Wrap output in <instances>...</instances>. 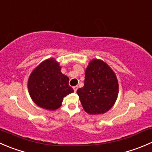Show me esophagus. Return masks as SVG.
<instances>
[{"label":"esophagus","mask_w":152,"mask_h":152,"mask_svg":"<svg viewBox=\"0 0 152 152\" xmlns=\"http://www.w3.org/2000/svg\"><path fill=\"white\" fill-rule=\"evenodd\" d=\"M73 88V90H74V92H76V91H77V89H78V86H74Z\"/></svg>","instance_id":"1"}]
</instances>
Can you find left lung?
I'll list each match as a JSON object with an SVG mask.
<instances>
[{
    "label": "left lung",
    "instance_id": "obj_1",
    "mask_svg": "<svg viewBox=\"0 0 152 152\" xmlns=\"http://www.w3.org/2000/svg\"><path fill=\"white\" fill-rule=\"evenodd\" d=\"M84 87L77 94L85 111L89 114H100L110 110L117 100L118 82L107 64L94 59L85 70Z\"/></svg>",
    "mask_w": 152,
    "mask_h": 152
}]
</instances>
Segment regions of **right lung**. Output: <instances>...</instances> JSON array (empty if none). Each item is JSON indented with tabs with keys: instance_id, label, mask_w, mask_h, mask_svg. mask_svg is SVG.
<instances>
[{
	"instance_id": "right-lung-1",
	"label": "right lung",
	"mask_w": 152,
	"mask_h": 152,
	"mask_svg": "<svg viewBox=\"0 0 152 152\" xmlns=\"http://www.w3.org/2000/svg\"><path fill=\"white\" fill-rule=\"evenodd\" d=\"M28 89L34 102L42 108L53 110L61 106L63 98L73 92L69 78L53 58L39 64L31 73Z\"/></svg>"
}]
</instances>
